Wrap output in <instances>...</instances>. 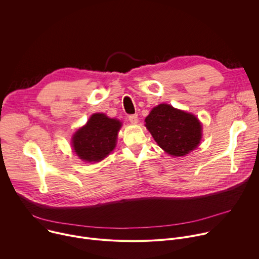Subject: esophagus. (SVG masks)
<instances>
[{
    "label": "esophagus",
    "instance_id": "34e87169",
    "mask_svg": "<svg viewBox=\"0 0 259 259\" xmlns=\"http://www.w3.org/2000/svg\"><path fill=\"white\" fill-rule=\"evenodd\" d=\"M128 120H129V122H130L131 124H137V122H138L137 115H130L129 118H128Z\"/></svg>",
    "mask_w": 259,
    "mask_h": 259
}]
</instances>
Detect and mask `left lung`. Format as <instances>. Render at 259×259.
<instances>
[{"label":"left lung","mask_w":259,"mask_h":259,"mask_svg":"<svg viewBox=\"0 0 259 259\" xmlns=\"http://www.w3.org/2000/svg\"><path fill=\"white\" fill-rule=\"evenodd\" d=\"M147 128L168 155L183 157L195 150L202 138V125L193 114L162 103L144 120Z\"/></svg>","instance_id":"1"}]
</instances>
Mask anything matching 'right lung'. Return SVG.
Here are the masks:
<instances>
[{
  "instance_id": "right-lung-1",
  "label": "right lung",
  "mask_w": 259,
  "mask_h": 259,
  "mask_svg": "<svg viewBox=\"0 0 259 259\" xmlns=\"http://www.w3.org/2000/svg\"><path fill=\"white\" fill-rule=\"evenodd\" d=\"M121 127L122 123L117 119L104 114L92 115L87 124L72 135L73 152L82 161L100 162L114 151Z\"/></svg>"
}]
</instances>
